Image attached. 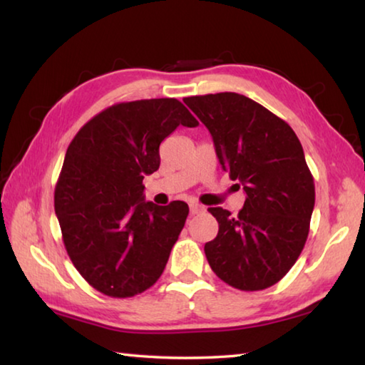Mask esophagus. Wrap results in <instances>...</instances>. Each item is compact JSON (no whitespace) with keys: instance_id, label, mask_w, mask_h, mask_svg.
<instances>
[{"instance_id":"1","label":"esophagus","mask_w":365,"mask_h":365,"mask_svg":"<svg viewBox=\"0 0 365 365\" xmlns=\"http://www.w3.org/2000/svg\"><path fill=\"white\" fill-rule=\"evenodd\" d=\"M189 208H190V215H199L203 212V210H205L200 205V203H190Z\"/></svg>"}]
</instances>
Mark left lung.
Instances as JSON below:
<instances>
[{
  "instance_id": "obj_1",
  "label": "left lung",
  "mask_w": 365,
  "mask_h": 365,
  "mask_svg": "<svg viewBox=\"0 0 365 365\" xmlns=\"http://www.w3.org/2000/svg\"><path fill=\"white\" fill-rule=\"evenodd\" d=\"M184 102L208 128L222 170L247 194L237 216L208 208L220 225L205 244L208 264L234 289L264 290L297 263L309 234L316 192L302 143L289 123L242 94Z\"/></svg>"
}]
</instances>
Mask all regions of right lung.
<instances>
[{"instance_id":"add662e5","label":"right lung","mask_w":365,"mask_h":365,"mask_svg":"<svg viewBox=\"0 0 365 365\" xmlns=\"http://www.w3.org/2000/svg\"><path fill=\"white\" fill-rule=\"evenodd\" d=\"M199 121L173 98L120 102L96 115L70 143L54 190L62 240L76 271L112 298L157 282L189 215L181 200H144L160 143Z\"/></svg>"}]
</instances>
